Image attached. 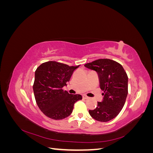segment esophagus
Wrapping results in <instances>:
<instances>
[{"mask_svg": "<svg viewBox=\"0 0 153 153\" xmlns=\"http://www.w3.org/2000/svg\"><path fill=\"white\" fill-rule=\"evenodd\" d=\"M83 98L85 99V100H88V99H89V97L86 96H83Z\"/></svg>", "mask_w": 153, "mask_h": 153, "instance_id": "esophagus-1", "label": "esophagus"}]
</instances>
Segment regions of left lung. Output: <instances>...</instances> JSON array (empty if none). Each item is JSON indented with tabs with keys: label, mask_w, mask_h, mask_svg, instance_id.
Wrapping results in <instances>:
<instances>
[{
	"label": "left lung",
	"mask_w": 153,
	"mask_h": 153,
	"mask_svg": "<svg viewBox=\"0 0 153 153\" xmlns=\"http://www.w3.org/2000/svg\"><path fill=\"white\" fill-rule=\"evenodd\" d=\"M84 66L98 73L104 96L103 101L89 113L96 121L108 122L117 116L124 105L128 93L127 74L121 64L108 59L96 60Z\"/></svg>",
	"instance_id": "8db88e82"
}]
</instances>
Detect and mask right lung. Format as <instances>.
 <instances>
[{
	"label": "right lung",
	"mask_w": 153,
	"mask_h": 153,
	"mask_svg": "<svg viewBox=\"0 0 153 153\" xmlns=\"http://www.w3.org/2000/svg\"><path fill=\"white\" fill-rule=\"evenodd\" d=\"M78 67L48 61L36 69L34 97L38 107L47 117L54 120L68 117L73 112L74 104L82 99L80 94H70L62 89Z\"/></svg>",
	"instance_id": "right-lung-1"
}]
</instances>
